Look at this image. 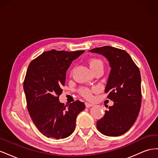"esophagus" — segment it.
Listing matches in <instances>:
<instances>
[{
  "label": "esophagus",
  "instance_id": "1",
  "mask_svg": "<svg viewBox=\"0 0 158 158\" xmlns=\"http://www.w3.org/2000/svg\"><path fill=\"white\" fill-rule=\"evenodd\" d=\"M92 106H94V104L89 103H88V102L85 103V107H91Z\"/></svg>",
  "mask_w": 158,
  "mask_h": 158
}]
</instances>
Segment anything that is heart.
I'll return each instance as SVG.
<instances>
[{
    "instance_id": "1",
    "label": "heart",
    "mask_w": 158,
    "mask_h": 158,
    "mask_svg": "<svg viewBox=\"0 0 158 158\" xmlns=\"http://www.w3.org/2000/svg\"><path fill=\"white\" fill-rule=\"evenodd\" d=\"M88 64L90 67L91 70H93L95 68L99 67V66H103V62L97 58H92L88 60ZM95 90V89H91L85 87H82L79 89L80 94L82 95L83 97L91 99L93 97V92Z\"/></svg>"
}]
</instances>
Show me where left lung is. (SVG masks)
<instances>
[{
  "instance_id": "8db88e82",
  "label": "left lung",
  "mask_w": 158,
  "mask_h": 158,
  "mask_svg": "<svg viewBox=\"0 0 158 158\" xmlns=\"http://www.w3.org/2000/svg\"><path fill=\"white\" fill-rule=\"evenodd\" d=\"M106 56L110 72L105 92L114 102L97 122V128L109 136H121L134 125L139 113L141 102V77L139 69L125 51L111 46L89 51Z\"/></svg>"
}]
</instances>
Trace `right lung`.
<instances>
[{
  "mask_svg": "<svg viewBox=\"0 0 158 158\" xmlns=\"http://www.w3.org/2000/svg\"><path fill=\"white\" fill-rule=\"evenodd\" d=\"M84 51H51L33 59L26 72L23 90L32 121L44 136L58 140L71 135L78 114L85 109L79 101L64 106L59 102L66 73Z\"/></svg>",
  "mask_w": 158,
  "mask_h": 158,
  "instance_id": "1",
  "label": "right lung"
}]
</instances>
